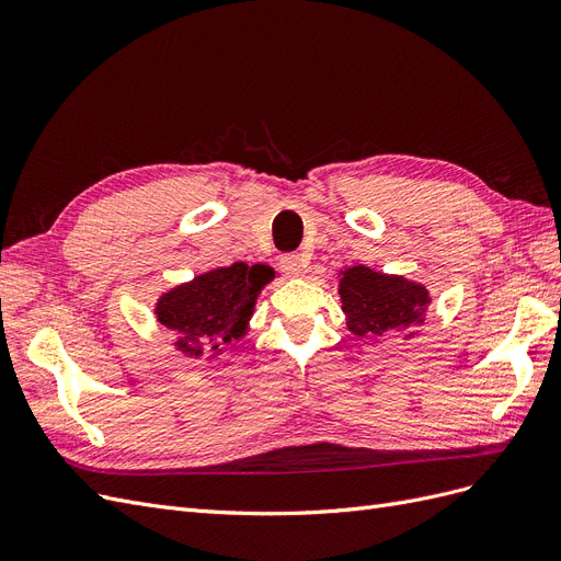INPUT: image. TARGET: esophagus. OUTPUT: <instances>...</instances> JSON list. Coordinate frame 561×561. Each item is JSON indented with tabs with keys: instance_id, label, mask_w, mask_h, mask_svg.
Segmentation results:
<instances>
[{
	"instance_id": "obj_1",
	"label": "esophagus",
	"mask_w": 561,
	"mask_h": 561,
	"mask_svg": "<svg viewBox=\"0 0 561 561\" xmlns=\"http://www.w3.org/2000/svg\"><path fill=\"white\" fill-rule=\"evenodd\" d=\"M280 268H283L285 276H299L301 274V257L295 252L280 254Z\"/></svg>"
}]
</instances>
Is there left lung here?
<instances>
[{
  "instance_id": "1",
  "label": "left lung",
  "mask_w": 561,
  "mask_h": 561,
  "mask_svg": "<svg viewBox=\"0 0 561 561\" xmlns=\"http://www.w3.org/2000/svg\"><path fill=\"white\" fill-rule=\"evenodd\" d=\"M346 328L355 336H386L400 332L404 342L419 334L428 318L433 297L423 283L398 274H383L365 264L336 274Z\"/></svg>"
}]
</instances>
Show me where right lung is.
Returning a JSON list of instances; mask_svg holds the SVG:
<instances>
[{
  "mask_svg": "<svg viewBox=\"0 0 561 561\" xmlns=\"http://www.w3.org/2000/svg\"><path fill=\"white\" fill-rule=\"evenodd\" d=\"M274 278V268L266 264L236 262L203 271L165 290L157 299L154 316L173 334V346L184 358L198 360L208 352L206 360H215L248 334L254 304Z\"/></svg>",
  "mask_w": 561,
  "mask_h": 561,
  "instance_id": "obj_1",
  "label": "right lung"
}]
</instances>
